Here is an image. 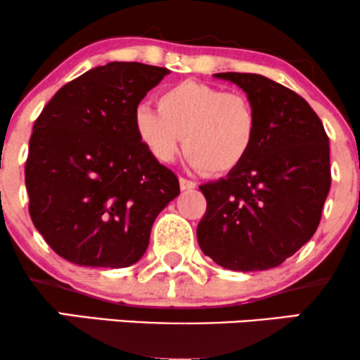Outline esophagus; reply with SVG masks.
<instances>
[{"label":"esophagus","instance_id":"1","mask_svg":"<svg viewBox=\"0 0 360 360\" xmlns=\"http://www.w3.org/2000/svg\"><path fill=\"white\" fill-rule=\"evenodd\" d=\"M179 186H181V189H183V191H188V189L196 188V183H194V181L186 179V177H179Z\"/></svg>","mask_w":360,"mask_h":360}]
</instances>
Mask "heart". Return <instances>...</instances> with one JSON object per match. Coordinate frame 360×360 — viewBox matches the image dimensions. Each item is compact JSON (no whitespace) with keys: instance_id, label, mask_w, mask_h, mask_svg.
Listing matches in <instances>:
<instances>
[{"instance_id":"1","label":"heart","mask_w":360,"mask_h":360,"mask_svg":"<svg viewBox=\"0 0 360 360\" xmlns=\"http://www.w3.org/2000/svg\"><path fill=\"white\" fill-rule=\"evenodd\" d=\"M157 110L139 106L135 134L159 162L181 152L206 176H225L243 164L257 140L259 118L245 94L198 81L160 91Z\"/></svg>"}]
</instances>
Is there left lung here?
Masks as SVG:
<instances>
[{
	"mask_svg": "<svg viewBox=\"0 0 360 360\" xmlns=\"http://www.w3.org/2000/svg\"><path fill=\"white\" fill-rule=\"evenodd\" d=\"M214 76L245 91L259 127L242 166L200 186L206 212L198 243L225 269H272L316 232L332 183L328 135L311 106L286 86L260 74Z\"/></svg>",
	"mask_w": 360,
	"mask_h": 360,
	"instance_id": "8db88e82",
	"label": "left lung"
}]
</instances>
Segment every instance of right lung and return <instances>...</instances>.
I'll return each mask as SVG.
<instances>
[{
	"instance_id": "add662e5",
	"label": "right lung",
	"mask_w": 360,
	"mask_h": 360,
	"mask_svg": "<svg viewBox=\"0 0 360 360\" xmlns=\"http://www.w3.org/2000/svg\"><path fill=\"white\" fill-rule=\"evenodd\" d=\"M166 68L108 62L53 94L25 162L28 212L56 254L77 266H131L179 179L140 143L134 113Z\"/></svg>"
}]
</instances>
